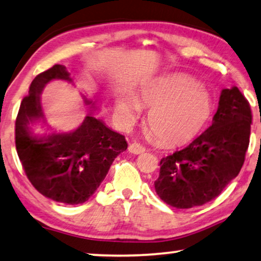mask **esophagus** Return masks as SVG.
<instances>
[{
	"instance_id": "obj_1",
	"label": "esophagus",
	"mask_w": 261,
	"mask_h": 261,
	"mask_svg": "<svg viewBox=\"0 0 261 261\" xmlns=\"http://www.w3.org/2000/svg\"><path fill=\"white\" fill-rule=\"evenodd\" d=\"M129 152L134 154H141L143 152H145V147L138 143H131L129 145Z\"/></svg>"
}]
</instances>
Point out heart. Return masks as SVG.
Segmentation results:
<instances>
[{"instance_id": "heart-1", "label": "heart", "mask_w": 261, "mask_h": 261, "mask_svg": "<svg viewBox=\"0 0 261 261\" xmlns=\"http://www.w3.org/2000/svg\"><path fill=\"white\" fill-rule=\"evenodd\" d=\"M139 108L151 109L147 125L162 143L180 145L192 139L211 117L212 99L208 92L185 76L154 81L136 97L116 103L120 123L129 127L138 117Z\"/></svg>"}]
</instances>
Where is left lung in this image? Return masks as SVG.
<instances>
[{"label": "left lung", "mask_w": 261, "mask_h": 261, "mask_svg": "<svg viewBox=\"0 0 261 261\" xmlns=\"http://www.w3.org/2000/svg\"><path fill=\"white\" fill-rule=\"evenodd\" d=\"M251 124L250 104L239 89H223L212 125L161 161L154 181L161 199L176 208H191L219 196L242 170Z\"/></svg>", "instance_id": "left-lung-1"}]
</instances>
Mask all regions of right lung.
<instances>
[{"instance_id":"add662e5","label":"right lung","mask_w":261,"mask_h":261,"mask_svg":"<svg viewBox=\"0 0 261 261\" xmlns=\"http://www.w3.org/2000/svg\"><path fill=\"white\" fill-rule=\"evenodd\" d=\"M72 82L64 65L56 64L31 82L29 95L23 98L15 123V143L27 177L44 197L68 205L87 201L104 180L112 162L127 149L123 135L103 120L85 116L76 130L67 134L35 135L31 126L44 123L41 93L49 82ZM87 106L95 102L84 98ZM46 129L49 130L48 125Z\"/></svg>"}]
</instances>
